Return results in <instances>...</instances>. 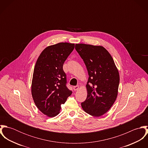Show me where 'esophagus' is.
<instances>
[{"instance_id":"1","label":"esophagus","mask_w":148,"mask_h":148,"mask_svg":"<svg viewBox=\"0 0 148 148\" xmlns=\"http://www.w3.org/2000/svg\"><path fill=\"white\" fill-rule=\"evenodd\" d=\"M79 85H76V86H73V90H74L75 91L79 90Z\"/></svg>"}]
</instances>
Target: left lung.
<instances>
[{
  "mask_svg": "<svg viewBox=\"0 0 148 148\" xmlns=\"http://www.w3.org/2000/svg\"><path fill=\"white\" fill-rule=\"evenodd\" d=\"M75 48L86 65L89 78L87 97L83 109L93 117L108 112L115 102L120 82L118 69L106 48L101 45L76 44Z\"/></svg>",
  "mask_w": 148,
  "mask_h": 148,
  "instance_id": "1",
  "label": "left lung"
}]
</instances>
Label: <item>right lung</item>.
<instances>
[{
  "label": "right lung",
  "instance_id": "1",
  "mask_svg": "<svg viewBox=\"0 0 148 148\" xmlns=\"http://www.w3.org/2000/svg\"><path fill=\"white\" fill-rule=\"evenodd\" d=\"M75 44L59 42L48 46L35 64L31 93L37 108L45 115L53 117L59 114L61 105L72 92L66 86L64 63L72 52Z\"/></svg>",
  "mask_w": 148,
  "mask_h": 148
}]
</instances>
